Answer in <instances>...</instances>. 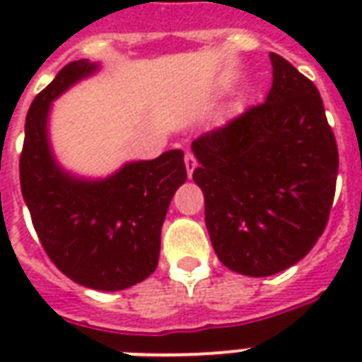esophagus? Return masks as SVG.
<instances>
[{
    "label": "esophagus",
    "mask_w": 362,
    "mask_h": 362,
    "mask_svg": "<svg viewBox=\"0 0 362 362\" xmlns=\"http://www.w3.org/2000/svg\"><path fill=\"white\" fill-rule=\"evenodd\" d=\"M184 163H186L187 176L192 178L193 170H195V167H197V159H195V156H193L192 152H187V153H186V158H184Z\"/></svg>",
    "instance_id": "1"
}]
</instances>
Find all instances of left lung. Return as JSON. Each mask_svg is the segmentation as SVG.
Instances as JSON below:
<instances>
[{"label":"left lung","mask_w":362,"mask_h":362,"mask_svg":"<svg viewBox=\"0 0 362 362\" xmlns=\"http://www.w3.org/2000/svg\"><path fill=\"white\" fill-rule=\"evenodd\" d=\"M264 103L192 142L193 180L218 257L244 276L298 263L325 231L337 189L338 148L310 78L270 52Z\"/></svg>","instance_id":"8db88e82"}]
</instances>
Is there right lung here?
Returning a JSON list of instances; mask_svg holds the SVG:
<instances>
[{"label":"right lung","mask_w":362,"mask_h":362,"mask_svg":"<svg viewBox=\"0 0 362 362\" xmlns=\"http://www.w3.org/2000/svg\"><path fill=\"white\" fill-rule=\"evenodd\" d=\"M98 71L71 62L31 103L20 153V187L45 252L76 284L120 291L146 280L158 267L161 226L170 199L186 182L182 150L125 163L103 180L65 173L48 142L54 99Z\"/></svg>","instance_id":"add662e5"}]
</instances>
